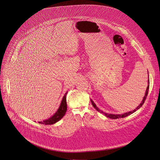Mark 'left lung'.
<instances>
[{
  "label": "left lung",
  "mask_w": 160,
  "mask_h": 160,
  "mask_svg": "<svg viewBox=\"0 0 160 160\" xmlns=\"http://www.w3.org/2000/svg\"><path fill=\"white\" fill-rule=\"evenodd\" d=\"M148 86H147V90H146V92H145V96H144V97H143V100L141 102L140 104L137 107V108H136V109H134V110H132V111H131V112H128V113H124V114H108V113H103V112L100 111V109H99L98 107H97V106H96V105L95 104V103H93V102L92 100H91L92 104L93 107L96 109V110H97V111H98V112H100V113H103V114H105V115L107 117H108V118H109L116 119H118V118H125V117H126V116H129V115H130L131 114H132L133 113H134L136 111H137V110H138V109H139V108L142 106V105L144 103V102H145V100H146V98H147V95H148V90H149V86H150V81H149V79L148 80Z\"/></svg>",
  "instance_id": "1"
}]
</instances>
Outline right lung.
I'll use <instances>...</instances> for the list:
<instances>
[{
  "instance_id": "obj_1",
  "label": "right lung",
  "mask_w": 160,
  "mask_h": 160,
  "mask_svg": "<svg viewBox=\"0 0 160 160\" xmlns=\"http://www.w3.org/2000/svg\"><path fill=\"white\" fill-rule=\"evenodd\" d=\"M67 92L64 95V97L62 100V102H61L59 108L58 109L57 112L53 114V116H52L48 119H46L43 121L39 122V123L42 124H46V125L53 124H55V122H58L65 116V114L66 113V112L67 110Z\"/></svg>"
}]
</instances>
